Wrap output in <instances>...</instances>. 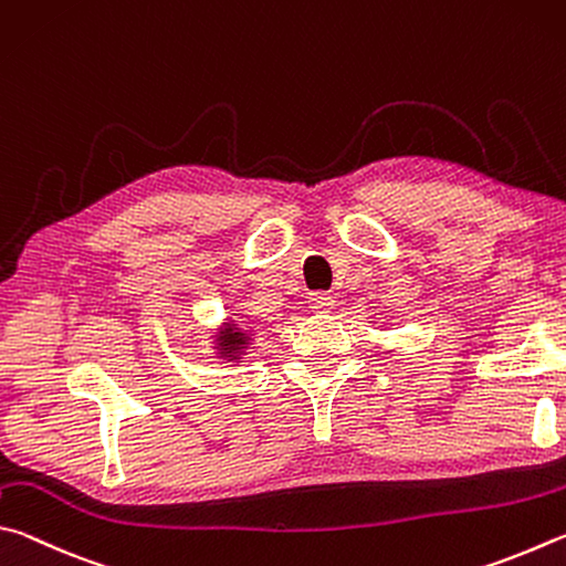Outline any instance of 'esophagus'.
<instances>
[{"instance_id":"34e87169","label":"esophagus","mask_w":566,"mask_h":566,"mask_svg":"<svg viewBox=\"0 0 566 566\" xmlns=\"http://www.w3.org/2000/svg\"><path fill=\"white\" fill-rule=\"evenodd\" d=\"M308 305H311V308H313L315 313H328V311L333 308V305H335V298H333L331 293L318 291V293H311Z\"/></svg>"}]
</instances>
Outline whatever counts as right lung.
<instances>
[{"instance_id":"obj_1","label":"right lung","mask_w":566,"mask_h":566,"mask_svg":"<svg viewBox=\"0 0 566 566\" xmlns=\"http://www.w3.org/2000/svg\"><path fill=\"white\" fill-rule=\"evenodd\" d=\"M248 343H251V333L233 328V325H228V328L218 335V348H221V355H226V358L231 360H235L238 355H243Z\"/></svg>"}]
</instances>
